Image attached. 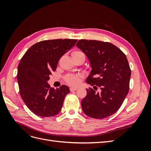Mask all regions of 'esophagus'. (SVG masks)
Listing matches in <instances>:
<instances>
[{
  "instance_id": "obj_1",
  "label": "esophagus",
  "mask_w": 151,
  "mask_h": 151,
  "mask_svg": "<svg viewBox=\"0 0 151 151\" xmlns=\"http://www.w3.org/2000/svg\"><path fill=\"white\" fill-rule=\"evenodd\" d=\"M77 89H78V88H75V87H71V88H70V91H76Z\"/></svg>"
}]
</instances>
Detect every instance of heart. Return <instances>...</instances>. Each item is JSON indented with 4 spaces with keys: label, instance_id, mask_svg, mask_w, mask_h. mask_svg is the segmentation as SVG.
I'll return each instance as SVG.
<instances>
[{
    "label": "heart",
    "instance_id": "b5f03b06",
    "mask_svg": "<svg viewBox=\"0 0 151 151\" xmlns=\"http://www.w3.org/2000/svg\"><path fill=\"white\" fill-rule=\"evenodd\" d=\"M72 57L74 60L80 57H83L85 59L84 53L80 50H74L72 52ZM81 76L79 74H68L65 76V80L68 84L72 86H76L79 84Z\"/></svg>",
    "mask_w": 151,
    "mask_h": 151
}]
</instances>
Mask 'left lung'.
<instances>
[{"mask_svg":"<svg viewBox=\"0 0 151 151\" xmlns=\"http://www.w3.org/2000/svg\"><path fill=\"white\" fill-rule=\"evenodd\" d=\"M76 46L88 57L92 68L86 83L82 109L87 116L103 119L118 110L129 91L131 70L125 55L115 45L97 40H80ZM98 88L100 92H95Z\"/></svg>","mask_w":151,"mask_h":151,"instance_id":"8db88e82","label":"left lung"}]
</instances>
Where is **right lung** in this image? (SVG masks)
<instances>
[{
    "mask_svg": "<svg viewBox=\"0 0 151 151\" xmlns=\"http://www.w3.org/2000/svg\"><path fill=\"white\" fill-rule=\"evenodd\" d=\"M77 40H44L34 44L22 56L17 67V79L21 96L35 115L49 117L60 111L65 96V85L55 89L48 84L60 58L74 46Z\"/></svg>",
    "mask_w": 151,
    "mask_h": 151,
    "instance_id": "1",
    "label": "right lung"
}]
</instances>
